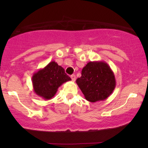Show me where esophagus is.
I'll return each instance as SVG.
<instances>
[{"label": "esophagus", "mask_w": 148, "mask_h": 148, "mask_svg": "<svg viewBox=\"0 0 148 148\" xmlns=\"http://www.w3.org/2000/svg\"><path fill=\"white\" fill-rule=\"evenodd\" d=\"M71 79H72V80L73 81H75L76 80V76L74 75V74H72V76H71Z\"/></svg>", "instance_id": "obj_1"}]
</instances>
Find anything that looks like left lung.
Listing matches in <instances>:
<instances>
[{"mask_svg": "<svg viewBox=\"0 0 148 148\" xmlns=\"http://www.w3.org/2000/svg\"><path fill=\"white\" fill-rule=\"evenodd\" d=\"M85 98L91 102L106 99L114 90V73L104 61L89 62L76 81Z\"/></svg>", "mask_w": 148, "mask_h": 148, "instance_id": "8db88e82", "label": "left lung"}]
</instances>
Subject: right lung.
Listing matches in <instances>:
<instances>
[{"mask_svg":"<svg viewBox=\"0 0 148 148\" xmlns=\"http://www.w3.org/2000/svg\"><path fill=\"white\" fill-rule=\"evenodd\" d=\"M64 69L55 61H51L44 68L39 69L32 76L33 90L43 99H50L56 95L62 84L71 81Z\"/></svg>","mask_w":148,"mask_h":148,"instance_id":"right-lung-1","label":"right lung"}]
</instances>
